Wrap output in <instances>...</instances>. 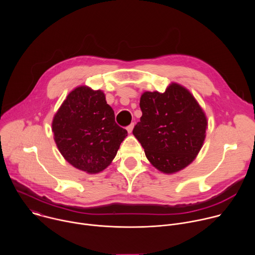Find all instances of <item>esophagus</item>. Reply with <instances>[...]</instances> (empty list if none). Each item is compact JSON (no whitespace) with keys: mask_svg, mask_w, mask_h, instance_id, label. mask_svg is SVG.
I'll return each mask as SVG.
<instances>
[{"mask_svg":"<svg viewBox=\"0 0 255 255\" xmlns=\"http://www.w3.org/2000/svg\"><path fill=\"white\" fill-rule=\"evenodd\" d=\"M133 128H134V123H132V124H130L126 129H127V131H128V133H131L132 131H133Z\"/></svg>","mask_w":255,"mask_h":255,"instance_id":"esophagus-1","label":"esophagus"}]
</instances>
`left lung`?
Instances as JSON below:
<instances>
[{"label":"left lung","mask_w":255,"mask_h":255,"mask_svg":"<svg viewBox=\"0 0 255 255\" xmlns=\"http://www.w3.org/2000/svg\"><path fill=\"white\" fill-rule=\"evenodd\" d=\"M142 116L133 129L149 162L171 174L191 164L199 154L208 128L207 116L193 94L176 83L164 93L144 92Z\"/></svg>","instance_id":"left-lung-1"}]
</instances>
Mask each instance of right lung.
<instances>
[{"label":"right lung","instance_id":"1","mask_svg":"<svg viewBox=\"0 0 255 255\" xmlns=\"http://www.w3.org/2000/svg\"><path fill=\"white\" fill-rule=\"evenodd\" d=\"M56 146L72 166L98 173L111 164L127 131L115 122L101 90L79 86L62 102L52 120Z\"/></svg>","mask_w":255,"mask_h":255}]
</instances>
